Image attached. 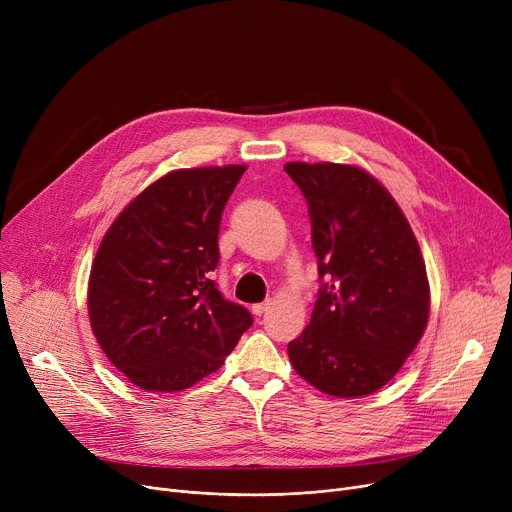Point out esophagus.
<instances>
[{"label":"esophagus","instance_id":"34e87169","mask_svg":"<svg viewBox=\"0 0 512 512\" xmlns=\"http://www.w3.org/2000/svg\"><path fill=\"white\" fill-rule=\"evenodd\" d=\"M270 307H272V301H265V303H257V305H253V307H251V311H253V315H255V317H261V315H263L267 309H270Z\"/></svg>","mask_w":512,"mask_h":512}]
</instances>
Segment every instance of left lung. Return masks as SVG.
<instances>
[{"label": "left lung", "instance_id": "left-lung-1", "mask_svg": "<svg viewBox=\"0 0 512 512\" xmlns=\"http://www.w3.org/2000/svg\"><path fill=\"white\" fill-rule=\"evenodd\" d=\"M313 228L319 288L309 326L288 344L305 382L336 398L384 388L419 344L429 282L409 220L382 182L353 164L288 161Z\"/></svg>", "mask_w": 512, "mask_h": 512}]
</instances>
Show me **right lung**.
<instances>
[{
    "label": "right lung",
    "instance_id": "obj_1",
    "mask_svg": "<svg viewBox=\"0 0 512 512\" xmlns=\"http://www.w3.org/2000/svg\"><path fill=\"white\" fill-rule=\"evenodd\" d=\"M247 166L172 170L107 228L87 307L105 357L147 392H180L218 371L251 313L211 280L222 211Z\"/></svg>",
    "mask_w": 512,
    "mask_h": 512
}]
</instances>
